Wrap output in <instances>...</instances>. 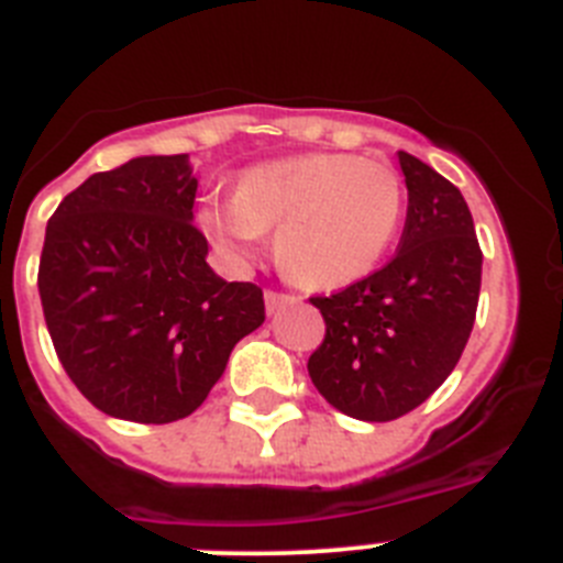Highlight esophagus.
<instances>
[{
    "label": "esophagus",
    "mask_w": 563,
    "mask_h": 563,
    "mask_svg": "<svg viewBox=\"0 0 563 563\" xmlns=\"http://www.w3.org/2000/svg\"><path fill=\"white\" fill-rule=\"evenodd\" d=\"M292 301H296V296H290V292L265 290V305H267V312H276V310H282V307L292 305Z\"/></svg>",
    "instance_id": "esophagus-1"
}]
</instances>
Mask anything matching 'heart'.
Segmentation results:
<instances>
[{
	"instance_id": "1",
	"label": "heart",
	"mask_w": 563,
	"mask_h": 563,
	"mask_svg": "<svg viewBox=\"0 0 563 563\" xmlns=\"http://www.w3.org/2000/svg\"><path fill=\"white\" fill-rule=\"evenodd\" d=\"M409 194L386 163L357 154H301L247 168L233 200L206 202L202 233L231 258H251L276 228L278 267L296 285L335 290L369 276L395 245Z\"/></svg>"
}]
</instances>
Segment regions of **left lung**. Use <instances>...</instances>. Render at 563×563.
I'll list each match as a JSON object with an SVG mask.
<instances>
[{
    "label": "left lung",
    "mask_w": 563,
    "mask_h": 563,
    "mask_svg": "<svg viewBox=\"0 0 563 563\" xmlns=\"http://www.w3.org/2000/svg\"><path fill=\"white\" fill-rule=\"evenodd\" d=\"M409 211L389 265L310 298L327 335L307 361L316 389L343 415L389 422L429 400L454 372L482 285V251L465 197L415 154L397 152Z\"/></svg>",
    "instance_id": "1"
}]
</instances>
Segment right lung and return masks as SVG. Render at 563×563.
Instances as JSON below:
<instances>
[{
    "mask_svg": "<svg viewBox=\"0 0 563 563\" xmlns=\"http://www.w3.org/2000/svg\"><path fill=\"white\" fill-rule=\"evenodd\" d=\"M194 197L188 154H152L92 174L47 222L44 321L69 380L109 417H188L265 321L262 287L208 267Z\"/></svg>",
    "mask_w": 563,
    "mask_h": 563,
    "instance_id": "add662e5",
    "label": "right lung"
}]
</instances>
